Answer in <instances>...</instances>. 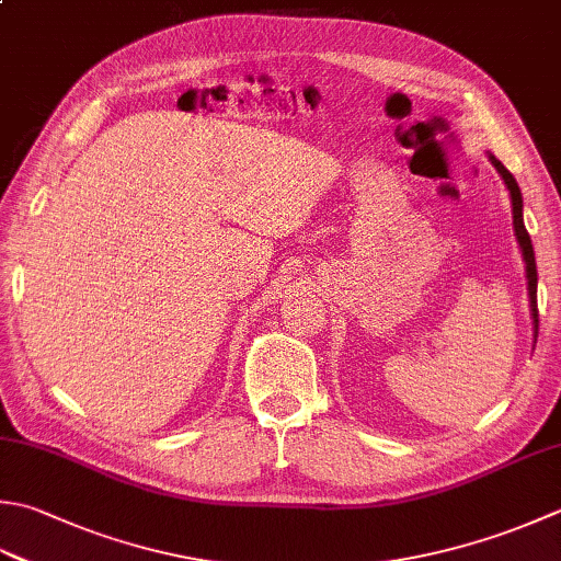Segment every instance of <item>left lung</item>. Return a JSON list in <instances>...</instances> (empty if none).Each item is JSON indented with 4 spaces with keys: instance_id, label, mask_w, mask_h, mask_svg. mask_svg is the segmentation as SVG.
Instances as JSON below:
<instances>
[{
    "instance_id": "8db88e82",
    "label": "left lung",
    "mask_w": 561,
    "mask_h": 561,
    "mask_svg": "<svg viewBox=\"0 0 561 561\" xmlns=\"http://www.w3.org/2000/svg\"><path fill=\"white\" fill-rule=\"evenodd\" d=\"M491 162L496 164V170L501 172L503 182H506L508 192H511V204H513V228L515 236H518V243L523 248V257H525V272H528V289H530V309H533V321H535V333H537V267H535V252H533V240L528 236V228L523 224V196H520V186L515 182L513 174L503 168V162L491 156Z\"/></svg>"
}]
</instances>
